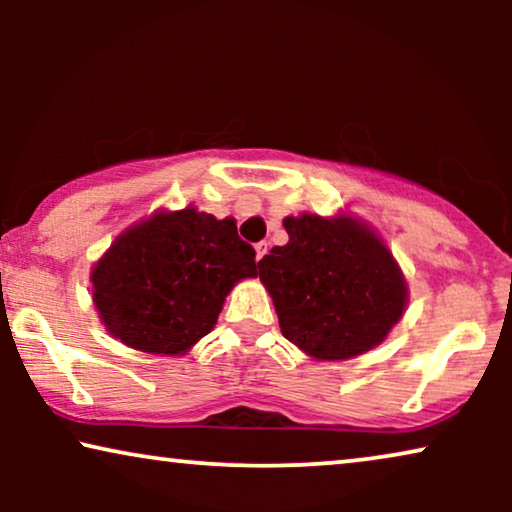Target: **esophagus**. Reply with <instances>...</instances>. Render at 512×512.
<instances>
[{
  "instance_id": "34e87169",
  "label": "esophagus",
  "mask_w": 512,
  "mask_h": 512,
  "mask_svg": "<svg viewBox=\"0 0 512 512\" xmlns=\"http://www.w3.org/2000/svg\"><path fill=\"white\" fill-rule=\"evenodd\" d=\"M265 254H268V242H258L256 244V261H261Z\"/></svg>"
}]
</instances>
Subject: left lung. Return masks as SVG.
<instances>
[{"label": "left lung", "mask_w": 512, "mask_h": 512, "mask_svg": "<svg viewBox=\"0 0 512 512\" xmlns=\"http://www.w3.org/2000/svg\"><path fill=\"white\" fill-rule=\"evenodd\" d=\"M289 242L258 272L286 340L317 361L354 359L403 317L408 284L382 237L347 214L286 216Z\"/></svg>", "instance_id": "8db88e82"}]
</instances>
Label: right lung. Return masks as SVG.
I'll return each instance as SVG.
<instances>
[{
  "label": "right lung",
  "mask_w": 512,
  "mask_h": 512,
  "mask_svg": "<svg viewBox=\"0 0 512 512\" xmlns=\"http://www.w3.org/2000/svg\"><path fill=\"white\" fill-rule=\"evenodd\" d=\"M254 256L233 219L160 209L123 230L95 263L93 303L123 345L181 356L212 331L230 289L256 277Z\"/></svg>",
  "instance_id": "add662e5"
}]
</instances>
